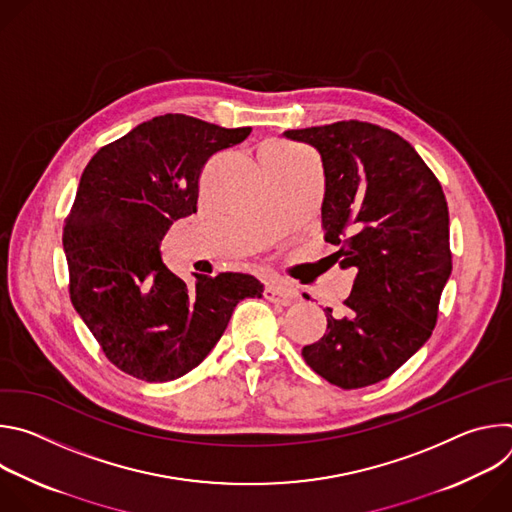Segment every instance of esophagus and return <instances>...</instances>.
I'll list each match as a JSON object with an SVG mask.
<instances>
[{
	"mask_svg": "<svg viewBox=\"0 0 512 512\" xmlns=\"http://www.w3.org/2000/svg\"><path fill=\"white\" fill-rule=\"evenodd\" d=\"M265 298L273 304H281V306H289L291 302L296 300V289L294 285H289L285 281L279 279H271L265 285Z\"/></svg>",
	"mask_w": 512,
	"mask_h": 512,
	"instance_id": "1",
	"label": "esophagus"
}]
</instances>
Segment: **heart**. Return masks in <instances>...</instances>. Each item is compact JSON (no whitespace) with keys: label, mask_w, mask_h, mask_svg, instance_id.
Returning a JSON list of instances; mask_svg holds the SVG:
<instances>
[{"label":"heart","mask_w":512,"mask_h":512,"mask_svg":"<svg viewBox=\"0 0 512 512\" xmlns=\"http://www.w3.org/2000/svg\"><path fill=\"white\" fill-rule=\"evenodd\" d=\"M265 150H269V152H275V154H302V152H298V150H294V148H289V145H285V143H281V141H271Z\"/></svg>","instance_id":"1"}]
</instances>
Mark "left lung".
Here are the masks:
<instances>
[{
	"label": "left lung",
	"mask_w": 512,
	"mask_h": 512,
	"mask_svg": "<svg viewBox=\"0 0 512 512\" xmlns=\"http://www.w3.org/2000/svg\"><path fill=\"white\" fill-rule=\"evenodd\" d=\"M324 168L322 229L334 261L354 271L346 314L326 308V334L302 348L310 369L340 389L391 377L431 336L452 273L448 202L401 135L364 121L289 129Z\"/></svg>",
	"instance_id": "left-lung-1"
}]
</instances>
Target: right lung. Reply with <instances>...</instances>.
<instances>
[{"label":"right lung","instance_id":"1","mask_svg":"<svg viewBox=\"0 0 512 512\" xmlns=\"http://www.w3.org/2000/svg\"><path fill=\"white\" fill-rule=\"evenodd\" d=\"M249 133L160 115L101 148L81 176L62 235L70 302L105 356L135 379L186 375L221 340L237 304L263 294L245 273H194L188 285L160 253L174 221L196 212L208 158Z\"/></svg>","mask_w":512,"mask_h":512}]
</instances>
